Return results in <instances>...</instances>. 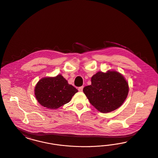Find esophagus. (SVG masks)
I'll return each instance as SVG.
<instances>
[{
	"label": "esophagus",
	"instance_id": "1",
	"mask_svg": "<svg viewBox=\"0 0 158 158\" xmlns=\"http://www.w3.org/2000/svg\"><path fill=\"white\" fill-rule=\"evenodd\" d=\"M83 89V86H81V87H79L78 88V90H79V92H82Z\"/></svg>",
	"mask_w": 158,
	"mask_h": 158
}]
</instances>
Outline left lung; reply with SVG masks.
I'll use <instances>...</instances> for the list:
<instances>
[{
    "label": "left lung",
    "instance_id": "1",
    "mask_svg": "<svg viewBox=\"0 0 158 158\" xmlns=\"http://www.w3.org/2000/svg\"><path fill=\"white\" fill-rule=\"evenodd\" d=\"M83 91L90 104L102 113L111 112L119 108L127 98L128 83L120 73L98 72L91 78V85Z\"/></svg>",
    "mask_w": 158,
    "mask_h": 158
}]
</instances>
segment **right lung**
<instances>
[{"label": "right lung", "instance_id": "1", "mask_svg": "<svg viewBox=\"0 0 158 158\" xmlns=\"http://www.w3.org/2000/svg\"><path fill=\"white\" fill-rule=\"evenodd\" d=\"M77 91L59 75L41 79L35 88V95L38 102L42 106L57 109L68 103Z\"/></svg>", "mask_w": 158, "mask_h": 158}]
</instances>
